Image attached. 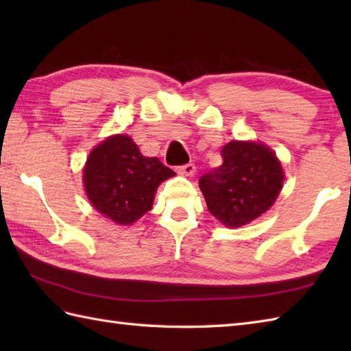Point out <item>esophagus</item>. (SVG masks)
Segmentation results:
<instances>
[{
    "mask_svg": "<svg viewBox=\"0 0 351 351\" xmlns=\"http://www.w3.org/2000/svg\"><path fill=\"white\" fill-rule=\"evenodd\" d=\"M196 171V166L193 162H189V164H184V166H180L178 167V173L181 175H185V176H191L195 175Z\"/></svg>",
    "mask_w": 351,
    "mask_h": 351,
    "instance_id": "34e87169",
    "label": "esophagus"
}]
</instances>
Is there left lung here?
I'll use <instances>...</instances> for the list:
<instances>
[{
    "instance_id": "1",
    "label": "left lung",
    "mask_w": 351,
    "mask_h": 351,
    "mask_svg": "<svg viewBox=\"0 0 351 351\" xmlns=\"http://www.w3.org/2000/svg\"><path fill=\"white\" fill-rule=\"evenodd\" d=\"M223 164L200 176L208 211L228 228L258 219L274 204L283 185V170L270 147L256 141H229Z\"/></svg>"
}]
</instances>
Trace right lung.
<instances>
[{
	"instance_id": "right-lung-1",
	"label": "right lung",
	"mask_w": 351,
	"mask_h": 351,
	"mask_svg": "<svg viewBox=\"0 0 351 351\" xmlns=\"http://www.w3.org/2000/svg\"><path fill=\"white\" fill-rule=\"evenodd\" d=\"M175 171L147 158L130 136L117 134L96 146L87 158L83 182L96 211L119 225H131L152 210L158 185Z\"/></svg>"
}]
</instances>
